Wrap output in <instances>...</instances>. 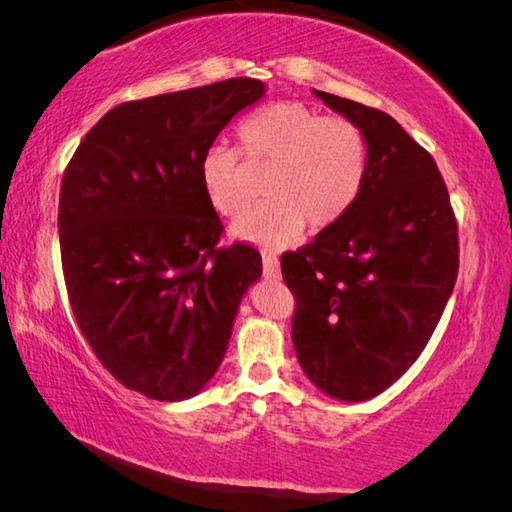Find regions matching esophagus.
Here are the masks:
<instances>
[{
	"mask_svg": "<svg viewBox=\"0 0 512 512\" xmlns=\"http://www.w3.org/2000/svg\"><path fill=\"white\" fill-rule=\"evenodd\" d=\"M263 272L267 279H281V267L274 256H263Z\"/></svg>",
	"mask_w": 512,
	"mask_h": 512,
	"instance_id": "obj_1",
	"label": "esophagus"
}]
</instances>
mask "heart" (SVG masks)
Wrapping results in <instances>:
<instances>
[{
	"instance_id": "heart-1",
	"label": "heart",
	"mask_w": 512,
	"mask_h": 512,
	"mask_svg": "<svg viewBox=\"0 0 512 512\" xmlns=\"http://www.w3.org/2000/svg\"><path fill=\"white\" fill-rule=\"evenodd\" d=\"M249 168H270V202L231 227V236L263 249H285L303 229L324 233L353 211L369 170V143L353 121L321 116L294 103H272L238 128ZM227 146H211L200 159V182L220 215L238 218L251 202L249 170Z\"/></svg>"
}]
</instances>
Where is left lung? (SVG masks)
Instances as JSON below:
<instances>
[{
    "label": "left lung",
    "instance_id": "1",
    "mask_svg": "<svg viewBox=\"0 0 512 512\" xmlns=\"http://www.w3.org/2000/svg\"><path fill=\"white\" fill-rule=\"evenodd\" d=\"M369 143L353 211L281 258L297 299L292 344L326 396L371 400L423 353L459 272L450 195L432 155L389 114L317 92Z\"/></svg>",
    "mask_w": 512,
    "mask_h": 512
}]
</instances>
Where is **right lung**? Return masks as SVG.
I'll return each instance as SVG.
<instances>
[{
	"label": "right lung",
	"mask_w": 512,
	"mask_h": 512,
	"mask_svg": "<svg viewBox=\"0 0 512 512\" xmlns=\"http://www.w3.org/2000/svg\"><path fill=\"white\" fill-rule=\"evenodd\" d=\"M265 83L229 78L123 103L71 157L60 186L62 272L80 330L123 387L179 402L213 380L247 290L249 245L215 249L222 224L200 159Z\"/></svg>",
	"instance_id": "obj_1"
}]
</instances>
